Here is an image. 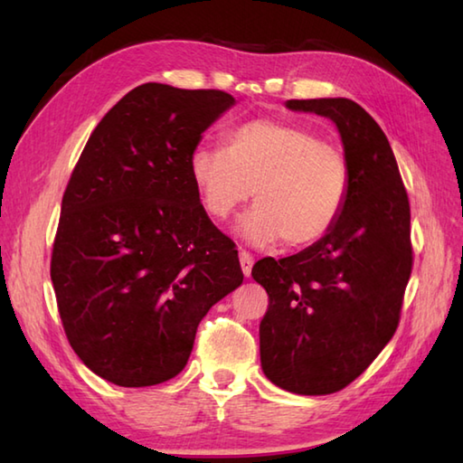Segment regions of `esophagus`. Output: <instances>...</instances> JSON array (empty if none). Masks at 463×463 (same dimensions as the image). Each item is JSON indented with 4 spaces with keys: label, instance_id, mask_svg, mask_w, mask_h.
<instances>
[{
    "label": "esophagus",
    "instance_id": "34e87169",
    "mask_svg": "<svg viewBox=\"0 0 463 463\" xmlns=\"http://www.w3.org/2000/svg\"><path fill=\"white\" fill-rule=\"evenodd\" d=\"M239 259H241V269H242V274L247 279H250V272H252V257H250V252H247V250H239Z\"/></svg>",
    "mask_w": 463,
    "mask_h": 463
}]
</instances>
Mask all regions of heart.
<instances>
[{
	"label": "heart",
	"instance_id": "b5f03b06",
	"mask_svg": "<svg viewBox=\"0 0 463 463\" xmlns=\"http://www.w3.org/2000/svg\"><path fill=\"white\" fill-rule=\"evenodd\" d=\"M189 176L203 211L224 221L252 194L257 204L237 222L254 244L317 242L334 229L350 194V165L307 127L252 119L224 137V149L196 146Z\"/></svg>",
	"mask_w": 463,
	"mask_h": 463
}]
</instances>
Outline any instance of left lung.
<instances>
[{"label":"left lung","mask_w":463,"mask_h":463,"mask_svg":"<svg viewBox=\"0 0 463 463\" xmlns=\"http://www.w3.org/2000/svg\"><path fill=\"white\" fill-rule=\"evenodd\" d=\"M287 109L336 125L352 183L326 237L252 267L269 294L260 366L282 390L324 396L356 380L398 328L411 272L410 203L386 135L358 103L290 99Z\"/></svg>","instance_id":"1"}]
</instances>
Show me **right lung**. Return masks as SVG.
<instances>
[{
    "label": "right lung",
    "mask_w": 463,
    "mask_h": 463,
    "mask_svg": "<svg viewBox=\"0 0 463 463\" xmlns=\"http://www.w3.org/2000/svg\"><path fill=\"white\" fill-rule=\"evenodd\" d=\"M234 103L216 90L135 87L69 179L52 254L59 317L85 366L117 386L175 378L199 322L242 284L189 176L203 133Z\"/></svg>",
    "instance_id": "add662e5"
}]
</instances>
